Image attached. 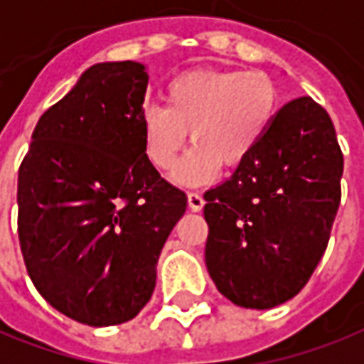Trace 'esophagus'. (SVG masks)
<instances>
[{
  "label": "esophagus",
  "mask_w": 364,
  "mask_h": 364,
  "mask_svg": "<svg viewBox=\"0 0 364 364\" xmlns=\"http://www.w3.org/2000/svg\"><path fill=\"white\" fill-rule=\"evenodd\" d=\"M187 203H189V208L193 213H199L200 208L205 207V199L199 193H187Z\"/></svg>",
  "instance_id": "esophagus-1"
}]
</instances>
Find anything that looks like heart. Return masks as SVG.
Segmentation results:
<instances>
[{
	"label": "heart",
	"instance_id": "1",
	"mask_svg": "<svg viewBox=\"0 0 364 364\" xmlns=\"http://www.w3.org/2000/svg\"><path fill=\"white\" fill-rule=\"evenodd\" d=\"M279 110V90L262 70H191L165 88L164 106H146L139 118L147 161L171 169L187 141L189 154L177 164L173 181L205 185L220 171L236 169L258 149Z\"/></svg>",
	"mask_w": 364,
	"mask_h": 364
}]
</instances>
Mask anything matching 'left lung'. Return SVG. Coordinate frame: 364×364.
<instances>
[{"instance_id":"8db88e82","label":"left lung","mask_w":364,"mask_h":364,"mask_svg":"<svg viewBox=\"0 0 364 364\" xmlns=\"http://www.w3.org/2000/svg\"><path fill=\"white\" fill-rule=\"evenodd\" d=\"M341 175L329 114L309 96L282 106L258 149L205 193V262L218 291L250 309L297 296L329 242Z\"/></svg>"}]
</instances>
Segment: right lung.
<instances>
[{
  "mask_svg": "<svg viewBox=\"0 0 364 364\" xmlns=\"http://www.w3.org/2000/svg\"><path fill=\"white\" fill-rule=\"evenodd\" d=\"M146 67L98 63L45 112L19 167L17 230L35 288L92 327L126 323L156 288L187 195L141 146Z\"/></svg>",
  "mask_w": 364,
  "mask_h": 364,
  "instance_id": "1",
  "label": "right lung"
}]
</instances>
